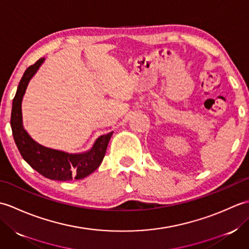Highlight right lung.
Returning <instances> with one entry per match:
<instances>
[{
  "mask_svg": "<svg viewBox=\"0 0 249 249\" xmlns=\"http://www.w3.org/2000/svg\"><path fill=\"white\" fill-rule=\"evenodd\" d=\"M45 59H39L35 64L26 68L19 82L14 100L10 126L14 140L23 160L41 176L55 181H71L81 179L94 172L102 163L109 140L113 133L100 136L95 141L93 147L88 152L79 154L52 150L37 143L26 133L22 125L21 103L31 78L38 71Z\"/></svg>",
  "mask_w": 249,
  "mask_h": 249,
  "instance_id": "right-lung-1",
  "label": "right lung"
}]
</instances>
